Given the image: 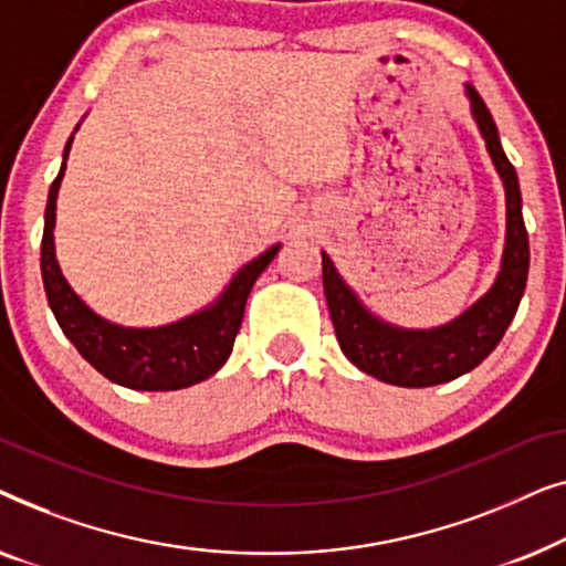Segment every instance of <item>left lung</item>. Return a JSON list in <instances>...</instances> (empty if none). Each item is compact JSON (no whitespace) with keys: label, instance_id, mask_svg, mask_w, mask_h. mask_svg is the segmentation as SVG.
Wrapping results in <instances>:
<instances>
[{"label":"left lung","instance_id":"8db88e82","mask_svg":"<svg viewBox=\"0 0 566 566\" xmlns=\"http://www.w3.org/2000/svg\"><path fill=\"white\" fill-rule=\"evenodd\" d=\"M471 118L505 188V247L500 270L484 296L455 316L428 329L399 327L381 319L345 283L335 262L322 252V281L339 350L363 374L391 386L422 389L453 381L476 368L505 335L528 281V231L523 223V198L515 167L500 144L490 107L471 84H463Z\"/></svg>","mask_w":566,"mask_h":566}]
</instances>
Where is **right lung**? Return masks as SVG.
Listing matches in <instances>:
<instances>
[{"label":"right lung","instance_id":"add662e5","mask_svg":"<svg viewBox=\"0 0 566 566\" xmlns=\"http://www.w3.org/2000/svg\"><path fill=\"white\" fill-rule=\"evenodd\" d=\"M82 120L76 123L74 134L80 130ZM74 134L69 136L61 169L49 190L41 242L43 289L61 332L97 374H103L107 381L126 386V389L177 391L206 381L229 360L234 337L242 327L247 296H250L254 281L265 273V268L281 250V242L239 268L211 304L182 316V319L159 324V327H123V324L105 319L69 285L61 273L56 242H53L56 239L53 237L56 198Z\"/></svg>","mask_w":566,"mask_h":566}]
</instances>
